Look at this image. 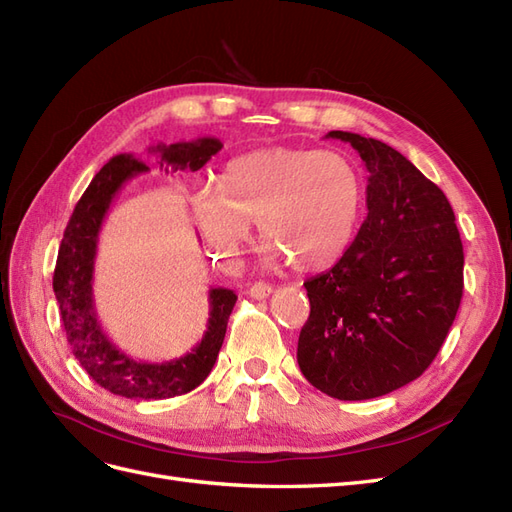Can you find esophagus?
I'll use <instances>...</instances> for the list:
<instances>
[{"instance_id": "1", "label": "esophagus", "mask_w": 512, "mask_h": 512, "mask_svg": "<svg viewBox=\"0 0 512 512\" xmlns=\"http://www.w3.org/2000/svg\"><path fill=\"white\" fill-rule=\"evenodd\" d=\"M271 292H273V286L265 282H256L254 286H250V290H247V294H250L252 299H267Z\"/></svg>"}]
</instances>
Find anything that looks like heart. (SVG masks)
<instances>
[{
  "label": "heart",
  "mask_w": 512,
  "mask_h": 512,
  "mask_svg": "<svg viewBox=\"0 0 512 512\" xmlns=\"http://www.w3.org/2000/svg\"><path fill=\"white\" fill-rule=\"evenodd\" d=\"M365 203V179L344 153L262 147L228 160L213 190L196 194L194 213L222 260H235L258 224L271 260L312 273L342 260Z\"/></svg>",
  "instance_id": "1"
}]
</instances>
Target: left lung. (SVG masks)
<instances>
[{"mask_svg":"<svg viewBox=\"0 0 512 512\" xmlns=\"http://www.w3.org/2000/svg\"><path fill=\"white\" fill-rule=\"evenodd\" d=\"M367 168V218L333 269L303 286L297 361L342 401L386 395L436 359L463 294V245L444 192L376 138L333 130Z\"/></svg>","mask_w":512,"mask_h":512,"instance_id":"obj_1","label":"left lung"}]
</instances>
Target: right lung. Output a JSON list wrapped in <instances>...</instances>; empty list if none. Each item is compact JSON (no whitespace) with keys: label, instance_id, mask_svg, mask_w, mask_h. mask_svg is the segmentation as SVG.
<instances>
[{"label":"right lung","instance_id":"1","mask_svg":"<svg viewBox=\"0 0 512 512\" xmlns=\"http://www.w3.org/2000/svg\"><path fill=\"white\" fill-rule=\"evenodd\" d=\"M220 149L222 143L211 136L196 138L192 143L149 147L151 153H160L162 162L175 170L188 166L190 170L203 168ZM147 170L149 168L130 153H121L108 160L91 179L61 239L53 290L72 354L91 380H96L113 395L128 399H168L194 391L211 374L224 342L230 312L237 303V294L228 288L209 290V322L203 339L188 354L173 361H136L104 335L94 309V290H91L98 235L106 211L121 185Z\"/></svg>","mask_w":512,"mask_h":512}]
</instances>
